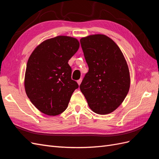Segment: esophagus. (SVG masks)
<instances>
[{"instance_id": "1", "label": "esophagus", "mask_w": 159, "mask_h": 159, "mask_svg": "<svg viewBox=\"0 0 159 159\" xmlns=\"http://www.w3.org/2000/svg\"><path fill=\"white\" fill-rule=\"evenodd\" d=\"M81 81H82V80H81V79H80L79 80L77 81V83L78 84V85H79L81 84Z\"/></svg>"}]
</instances>
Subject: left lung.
<instances>
[{
    "label": "left lung",
    "mask_w": 159,
    "mask_h": 159,
    "mask_svg": "<svg viewBox=\"0 0 159 159\" xmlns=\"http://www.w3.org/2000/svg\"><path fill=\"white\" fill-rule=\"evenodd\" d=\"M89 67L80 85L89 108L95 113L107 115L119 107L130 88V73L121 50L104 34L80 39Z\"/></svg>",
    "instance_id": "left-lung-1"
}]
</instances>
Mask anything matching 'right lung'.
I'll use <instances>...</instances> for the list:
<instances>
[{
  "mask_svg": "<svg viewBox=\"0 0 159 159\" xmlns=\"http://www.w3.org/2000/svg\"><path fill=\"white\" fill-rule=\"evenodd\" d=\"M75 38L58 36L43 41L28 58L25 88L34 106L50 116L63 113L78 84L71 78L68 61L78 50Z\"/></svg>",
  "mask_w": 159,
  "mask_h": 159,
  "instance_id": "1",
  "label": "right lung"
}]
</instances>
